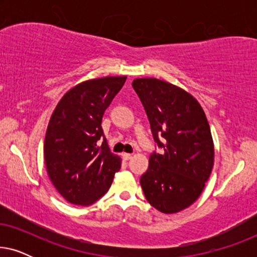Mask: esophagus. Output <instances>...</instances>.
I'll return each instance as SVG.
<instances>
[{
	"label": "esophagus",
	"mask_w": 257,
	"mask_h": 257,
	"mask_svg": "<svg viewBox=\"0 0 257 257\" xmlns=\"http://www.w3.org/2000/svg\"><path fill=\"white\" fill-rule=\"evenodd\" d=\"M121 157H122V159H124V160H130V159H131V158H132V154H130V153H122Z\"/></svg>",
	"instance_id": "1"
}]
</instances>
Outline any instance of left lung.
<instances>
[{
  "label": "left lung",
  "mask_w": 257,
  "mask_h": 257,
  "mask_svg": "<svg viewBox=\"0 0 257 257\" xmlns=\"http://www.w3.org/2000/svg\"><path fill=\"white\" fill-rule=\"evenodd\" d=\"M132 86L149 117L161 154L152 153L140 178L147 201L165 214L194 203L210 177L214 143L199 101L181 87L157 78H137Z\"/></svg>",
  "instance_id": "left-lung-1"
}]
</instances>
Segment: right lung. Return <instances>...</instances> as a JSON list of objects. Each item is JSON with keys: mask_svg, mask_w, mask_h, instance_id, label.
I'll use <instances>...</instances> for the list:
<instances>
[{"mask_svg": "<svg viewBox=\"0 0 257 257\" xmlns=\"http://www.w3.org/2000/svg\"><path fill=\"white\" fill-rule=\"evenodd\" d=\"M126 76L89 79L70 89L52 112L44 140L49 178L66 201L90 206L111 187L121 159L101 128L104 112Z\"/></svg>", "mask_w": 257, "mask_h": 257, "instance_id": "right-lung-1", "label": "right lung"}]
</instances>
